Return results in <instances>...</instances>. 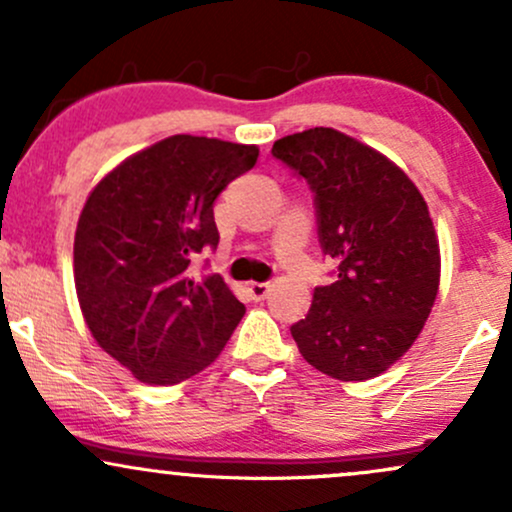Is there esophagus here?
Wrapping results in <instances>:
<instances>
[{
	"label": "esophagus",
	"mask_w": 512,
	"mask_h": 512,
	"mask_svg": "<svg viewBox=\"0 0 512 512\" xmlns=\"http://www.w3.org/2000/svg\"><path fill=\"white\" fill-rule=\"evenodd\" d=\"M245 291H248L252 301H264L269 293V284L267 281H250V284H245Z\"/></svg>",
	"instance_id": "1"
}]
</instances>
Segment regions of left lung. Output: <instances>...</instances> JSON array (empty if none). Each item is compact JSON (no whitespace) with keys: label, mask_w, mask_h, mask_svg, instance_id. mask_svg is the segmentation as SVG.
Wrapping results in <instances>:
<instances>
[{"label":"left lung","mask_w":512,"mask_h":512,"mask_svg":"<svg viewBox=\"0 0 512 512\" xmlns=\"http://www.w3.org/2000/svg\"><path fill=\"white\" fill-rule=\"evenodd\" d=\"M272 154L308 180L322 252L339 262L291 327L298 351L334 380L375 378L407 354L438 296L426 199L395 161L332 127L289 134Z\"/></svg>","instance_id":"obj_1"}]
</instances>
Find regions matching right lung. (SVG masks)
Returning <instances> with one entry per match:
<instances>
[{"instance_id": "obj_1", "label": "right lung", "mask_w": 512, "mask_h": 512, "mask_svg": "<svg viewBox=\"0 0 512 512\" xmlns=\"http://www.w3.org/2000/svg\"><path fill=\"white\" fill-rule=\"evenodd\" d=\"M255 144L175 134L110 170L86 197L74 286L96 344L149 385L214 363L245 313L219 274L195 281V252L219 245L214 199L257 163Z\"/></svg>"}]
</instances>
